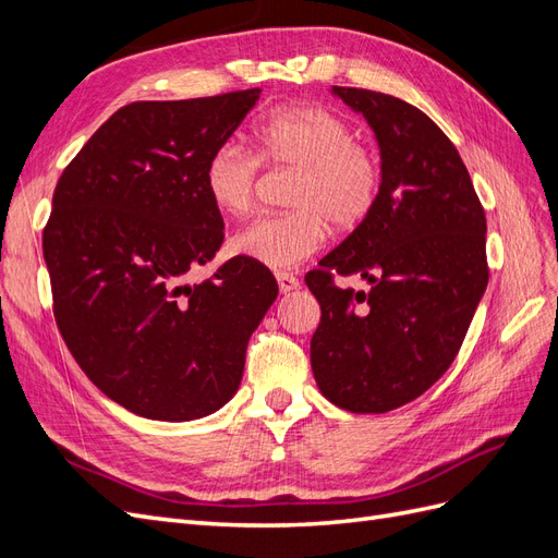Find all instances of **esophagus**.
Here are the masks:
<instances>
[{"instance_id": "1", "label": "esophagus", "mask_w": 558, "mask_h": 558, "mask_svg": "<svg viewBox=\"0 0 558 558\" xmlns=\"http://www.w3.org/2000/svg\"><path fill=\"white\" fill-rule=\"evenodd\" d=\"M277 283L281 293H291L295 289H300V279L293 277L291 272H277Z\"/></svg>"}]
</instances>
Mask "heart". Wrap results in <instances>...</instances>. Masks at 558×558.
<instances>
[{"mask_svg":"<svg viewBox=\"0 0 558 558\" xmlns=\"http://www.w3.org/2000/svg\"><path fill=\"white\" fill-rule=\"evenodd\" d=\"M260 165L295 172L286 205L291 211L263 216L232 234L230 251L269 269L295 267L326 244L328 226L361 228L373 216L384 167L377 150L353 140L340 113L318 105H286L253 125V154L223 142L205 165L207 197L221 214L242 216L253 207Z\"/></svg>","mask_w":558,"mask_h":558,"instance_id":"heart-1","label":"heart"}]
</instances>
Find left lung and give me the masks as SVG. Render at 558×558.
Returning a JSON list of instances; mask_svg holds the SVG:
<instances>
[{"label":"left lung","instance_id":"1","mask_svg":"<svg viewBox=\"0 0 558 558\" xmlns=\"http://www.w3.org/2000/svg\"><path fill=\"white\" fill-rule=\"evenodd\" d=\"M375 130L384 185L373 216L307 272L320 305L314 379L332 404L384 414L440 379L488 281L486 216L447 134L402 99L332 86ZM361 274L367 294L333 277Z\"/></svg>","mask_w":558,"mask_h":558}]
</instances>
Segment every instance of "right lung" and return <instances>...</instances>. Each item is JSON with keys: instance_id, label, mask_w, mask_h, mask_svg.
Wrapping results in <instances>:
<instances>
[{"instance_id": "add662e5", "label": "right lung", "mask_w": 558, "mask_h": 558, "mask_svg": "<svg viewBox=\"0 0 558 558\" xmlns=\"http://www.w3.org/2000/svg\"><path fill=\"white\" fill-rule=\"evenodd\" d=\"M258 97L132 102L58 179L44 228L58 330L99 391L140 416L191 421L223 408L277 300L275 275L242 256L183 283L223 242L207 158Z\"/></svg>"}]
</instances>
